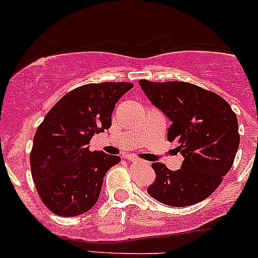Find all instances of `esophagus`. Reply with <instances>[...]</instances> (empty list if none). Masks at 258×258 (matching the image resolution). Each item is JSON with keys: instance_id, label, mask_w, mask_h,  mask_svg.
Returning a JSON list of instances; mask_svg holds the SVG:
<instances>
[{"instance_id": "esophagus-1", "label": "esophagus", "mask_w": 258, "mask_h": 258, "mask_svg": "<svg viewBox=\"0 0 258 258\" xmlns=\"http://www.w3.org/2000/svg\"><path fill=\"white\" fill-rule=\"evenodd\" d=\"M130 161H131V162H140V163H144V165H150V163L147 162V161H142V160H140V158H137V157H135V156H131V157L128 158Z\"/></svg>"}]
</instances>
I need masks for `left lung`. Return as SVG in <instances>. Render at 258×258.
I'll return each mask as SVG.
<instances>
[{
  "label": "left lung",
  "instance_id": "8db88e82",
  "mask_svg": "<svg viewBox=\"0 0 258 258\" xmlns=\"http://www.w3.org/2000/svg\"><path fill=\"white\" fill-rule=\"evenodd\" d=\"M151 102L168 118L167 140L177 141L183 162L177 171L153 162L156 178L148 186L151 197L173 207L207 199L230 171L240 145L238 121L221 96L182 81L140 80Z\"/></svg>",
  "mask_w": 258,
  "mask_h": 258
}]
</instances>
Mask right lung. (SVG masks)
<instances>
[{
  "instance_id": "1",
  "label": "right lung",
  "mask_w": 258,
  "mask_h": 258,
  "mask_svg": "<svg viewBox=\"0 0 258 258\" xmlns=\"http://www.w3.org/2000/svg\"><path fill=\"white\" fill-rule=\"evenodd\" d=\"M134 85L88 83L70 91L46 114L33 139L31 173L45 206L62 217L92 209L118 156L90 151L95 134L111 127L114 105Z\"/></svg>"
}]
</instances>
